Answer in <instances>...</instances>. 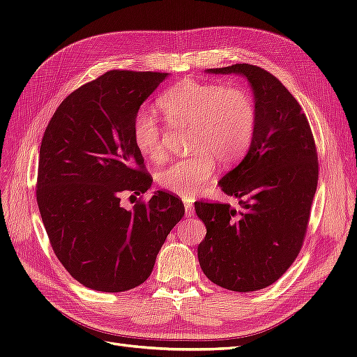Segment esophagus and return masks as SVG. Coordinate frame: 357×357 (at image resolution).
<instances>
[{"mask_svg": "<svg viewBox=\"0 0 357 357\" xmlns=\"http://www.w3.org/2000/svg\"><path fill=\"white\" fill-rule=\"evenodd\" d=\"M185 211H186V215L188 218H190V215L195 213V207H193V204L190 201H186L185 202Z\"/></svg>", "mask_w": 357, "mask_h": 357, "instance_id": "1", "label": "esophagus"}]
</instances>
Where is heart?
<instances>
[{
	"instance_id": "heart-1",
	"label": "heart",
	"mask_w": 357,
	"mask_h": 357,
	"mask_svg": "<svg viewBox=\"0 0 357 357\" xmlns=\"http://www.w3.org/2000/svg\"><path fill=\"white\" fill-rule=\"evenodd\" d=\"M172 126L188 128L192 156L156 172L160 189L190 198L210 180L215 159L229 165L250 149L256 132V105L244 86L185 79L158 100ZM132 139L137 150L150 160L164 158V129L146 109L132 119Z\"/></svg>"
}]
</instances>
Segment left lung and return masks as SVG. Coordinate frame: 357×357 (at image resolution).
Instances as JSON below:
<instances>
[{
	"instance_id": "1",
	"label": "left lung",
	"mask_w": 357,
	"mask_h": 357,
	"mask_svg": "<svg viewBox=\"0 0 357 357\" xmlns=\"http://www.w3.org/2000/svg\"><path fill=\"white\" fill-rule=\"evenodd\" d=\"M207 73L244 75L257 122L245 158L219 181L240 210L195 202L207 228L198 259L214 284L253 291L275 283L301 252L319 180L316 143L299 102L271 73L250 63Z\"/></svg>"
}]
</instances>
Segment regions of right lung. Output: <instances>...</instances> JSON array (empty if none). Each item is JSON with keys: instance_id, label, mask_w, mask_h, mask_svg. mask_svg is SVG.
<instances>
[{"instance_id": "1", "label": "right lung", "mask_w": 357, "mask_h": 357, "mask_svg": "<svg viewBox=\"0 0 357 357\" xmlns=\"http://www.w3.org/2000/svg\"><path fill=\"white\" fill-rule=\"evenodd\" d=\"M168 73L112 70L61 102L41 139L37 202L50 245L73 278L98 291L144 283L167 235L185 214L158 190L132 210L123 192L152 178L132 139V119Z\"/></svg>"}]
</instances>
